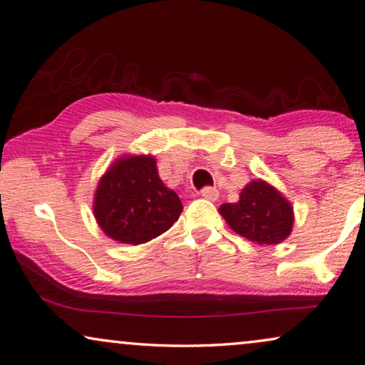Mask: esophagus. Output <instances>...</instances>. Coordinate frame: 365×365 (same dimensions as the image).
Instances as JSON below:
<instances>
[{"label":"esophagus","instance_id":"obj_1","mask_svg":"<svg viewBox=\"0 0 365 365\" xmlns=\"http://www.w3.org/2000/svg\"><path fill=\"white\" fill-rule=\"evenodd\" d=\"M200 194H202V197L207 199V200H217L218 199V190L215 187L207 186V187L200 190Z\"/></svg>","mask_w":365,"mask_h":365}]
</instances>
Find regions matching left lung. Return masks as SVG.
<instances>
[{
  "mask_svg": "<svg viewBox=\"0 0 365 365\" xmlns=\"http://www.w3.org/2000/svg\"><path fill=\"white\" fill-rule=\"evenodd\" d=\"M218 210L235 233L257 245H277L294 227L290 202L262 179L251 181L241 189L238 202L222 204Z\"/></svg>",
  "mask_w": 365,
  "mask_h": 365,
  "instance_id": "left-lung-1",
  "label": "left lung"
}]
</instances>
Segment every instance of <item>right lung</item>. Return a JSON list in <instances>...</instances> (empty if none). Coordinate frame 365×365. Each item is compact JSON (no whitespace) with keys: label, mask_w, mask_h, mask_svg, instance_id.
<instances>
[{"label":"right lung","mask_w":365,"mask_h":365,"mask_svg":"<svg viewBox=\"0 0 365 365\" xmlns=\"http://www.w3.org/2000/svg\"><path fill=\"white\" fill-rule=\"evenodd\" d=\"M93 210L109 238L142 245L170 230L182 204L160 179L153 156L140 155L112 163L98 184Z\"/></svg>","instance_id":"1"}]
</instances>
